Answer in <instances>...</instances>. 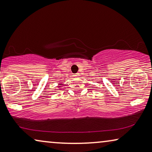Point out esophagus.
<instances>
[{"instance_id":"1","label":"esophagus","mask_w":152,"mask_h":152,"mask_svg":"<svg viewBox=\"0 0 152 152\" xmlns=\"http://www.w3.org/2000/svg\"><path fill=\"white\" fill-rule=\"evenodd\" d=\"M80 76V73H78V72H77V73L74 74V77H77Z\"/></svg>"}]
</instances>
